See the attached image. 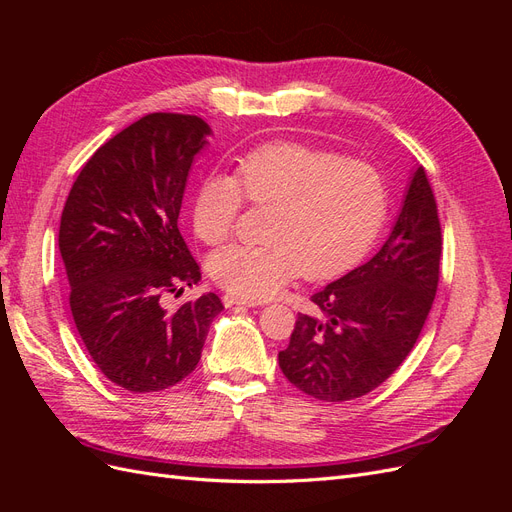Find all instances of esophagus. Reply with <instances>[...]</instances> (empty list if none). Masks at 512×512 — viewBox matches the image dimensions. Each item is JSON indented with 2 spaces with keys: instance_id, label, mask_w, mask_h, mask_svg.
<instances>
[{
  "instance_id": "34e87169",
  "label": "esophagus",
  "mask_w": 512,
  "mask_h": 512,
  "mask_svg": "<svg viewBox=\"0 0 512 512\" xmlns=\"http://www.w3.org/2000/svg\"><path fill=\"white\" fill-rule=\"evenodd\" d=\"M222 301H224V305H226V307H232V305H245V307H254V305H258V303H256V301H252V299H245V297H235V294H224Z\"/></svg>"
}]
</instances>
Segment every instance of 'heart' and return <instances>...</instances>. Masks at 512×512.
<instances>
[{"mask_svg":"<svg viewBox=\"0 0 512 512\" xmlns=\"http://www.w3.org/2000/svg\"><path fill=\"white\" fill-rule=\"evenodd\" d=\"M273 207L262 245H230L209 260L215 284L245 299H269L297 275L327 280L359 260L386 220L378 170L305 143H271L237 160L235 177L198 183L192 226L207 245L232 235L245 207Z\"/></svg>","mask_w":512,"mask_h":512,"instance_id":"obj_1","label":"heart"}]
</instances>
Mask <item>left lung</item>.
I'll return each mask as SVG.
<instances>
[{"mask_svg": "<svg viewBox=\"0 0 512 512\" xmlns=\"http://www.w3.org/2000/svg\"><path fill=\"white\" fill-rule=\"evenodd\" d=\"M442 230L423 166L380 252L312 297L322 318L299 314L280 367L320 401L374 391L414 348L440 280Z\"/></svg>", "mask_w": 512, "mask_h": 512, "instance_id": "8db88e82", "label": "left lung"}]
</instances>
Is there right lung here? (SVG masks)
<instances>
[{"label":"right lung","mask_w":512,"mask_h":512,"mask_svg":"<svg viewBox=\"0 0 512 512\" xmlns=\"http://www.w3.org/2000/svg\"><path fill=\"white\" fill-rule=\"evenodd\" d=\"M209 134L196 115L141 117L87 160L61 213L74 324L102 374L132 393L190 376L224 309L213 292L173 312L164 307L166 294L200 280L177 220Z\"/></svg>","instance_id":"1"}]
</instances>
